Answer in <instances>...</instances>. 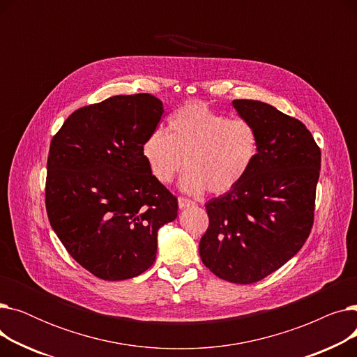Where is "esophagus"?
Masks as SVG:
<instances>
[{
    "instance_id": "obj_1",
    "label": "esophagus",
    "mask_w": 357,
    "mask_h": 357,
    "mask_svg": "<svg viewBox=\"0 0 357 357\" xmlns=\"http://www.w3.org/2000/svg\"><path fill=\"white\" fill-rule=\"evenodd\" d=\"M178 205H179L181 210H183V208H186V207H192V205H195V202L191 201V199H188V198L179 197V198H178Z\"/></svg>"
}]
</instances>
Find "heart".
<instances>
[{"instance_id": "heart-1", "label": "heart", "mask_w": 357, "mask_h": 357, "mask_svg": "<svg viewBox=\"0 0 357 357\" xmlns=\"http://www.w3.org/2000/svg\"><path fill=\"white\" fill-rule=\"evenodd\" d=\"M259 137L245 119H227L202 102L178 108L169 119V133L156 128L142 146L152 176L171 183L182 169L188 171L181 188L188 194H224L237 186L256 160Z\"/></svg>"}]
</instances>
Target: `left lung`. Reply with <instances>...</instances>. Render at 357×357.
I'll return each instance as SVG.
<instances>
[{"label":"left lung","instance_id":"left-lung-1","mask_svg":"<svg viewBox=\"0 0 357 357\" xmlns=\"http://www.w3.org/2000/svg\"><path fill=\"white\" fill-rule=\"evenodd\" d=\"M233 107L257 131V156L237 186L205 204L210 224L199 256L218 278L248 285L285 265L307 241L321 150L301 121L266 102L234 100Z\"/></svg>","mask_w":357,"mask_h":357}]
</instances>
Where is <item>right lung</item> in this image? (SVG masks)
<instances>
[{
    "mask_svg": "<svg viewBox=\"0 0 357 357\" xmlns=\"http://www.w3.org/2000/svg\"><path fill=\"white\" fill-rule=\"evenodd\" d=\"M163 104L150 93L82 107L50 143L46 211L68 253L104 280L135 278L153 265L158 231L178 199L149 171L142 146Z\"/></svg>",
    "mask_w": 357,
    "mask_h": 357,
    "instance_id": "right-lung-1",
    "label": "right lung"
}]
</instances>
